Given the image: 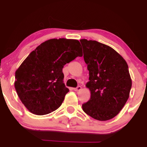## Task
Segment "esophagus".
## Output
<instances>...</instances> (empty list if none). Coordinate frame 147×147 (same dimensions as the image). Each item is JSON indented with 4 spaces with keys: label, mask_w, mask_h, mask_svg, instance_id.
Here are the masks:
<instances>
[{
    "label": "esophagus",
    "mask_w": 147,
    "mask_h": 147,
    "mask_svg": "<svg viewBox=\"0 0 147 147\" xmlns=\"http://www.w3.org/2000/svg\"><path fill=\"white\" fill-rule=\"evenodd\" d=\"M82 90V86H77V88H74V90L75 91H79Z\"/></svg>",
    "instance_id": "obj_1"
}]
</instances>
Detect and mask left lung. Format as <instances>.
I'll return each instance as SVG.
<instances>
[{"label":"left lung","instance_id":"8db88e82","mask_svg":"<svg viewBox=\"0 0 147 147\" xmlns=\"http://www.w3.org/2000/svg\"><path fill=\"white\" fill-rule=\"evenodd\" d=\"M80 42L89 71L86 86L91 94L82 109L97 120H109L119 113L129 97L132 80L128 64L109 45L85 38Z\"/></svg>","mask_w":147,"mask_h":147}]
</instances>
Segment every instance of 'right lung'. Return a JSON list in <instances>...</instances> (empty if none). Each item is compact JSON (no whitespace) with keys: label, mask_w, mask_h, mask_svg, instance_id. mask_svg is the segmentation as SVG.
<instances>
[{"label":"right lung","mask_w":147,"mask_h":147,"mask_svg":"<svg viewBox=\"0 0 147 147\" xmlns=\"http://www.w3.org/2000/svg\"><path fill=\"white\" fill-rule=\"evenodd\" d=\"M82 55L78 40L62 38L45 41L27 57L15 72L14 87L30 112L43 115L60 107L69 92L62 69Z\"/></svg>","instance_id":"1"}]
</instances>
